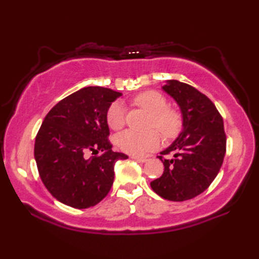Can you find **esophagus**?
Listing matches in <instances>:
<instances>
[{"mask_svg":"<svg viewBox=\"0 0 259 259\" xmlns=\"http://www.w3.org/2000/svg\"><path fill=\"white\" fill-rule=\"evenodd\" d=\"M130 157H131V159L136 160V161H138V162H142V163H144V162L147 161L146 157H140V156H136V155H131Z\"/></svg>","mask_w":259,"mask_h":259,"instance_id":"esophagus-1","label":"esophagus"}]
</instances>
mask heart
I'll use <instances>...</instances> for the list:
<instances>
[{
    "label": "heart",
    "instance_id": "obj_1",
    "mask_svg": "<svg viewBox=\"0 0 259 259\" xmlns=\"http://www.w3.org/2000/svg\"><path fill=\"white\" fill-rule=\"evenodd\" d=\"M134 103L152 114L151 125L160 131L165 138H174L181 133L183 119L177 109L168 107L163 95L154 90L145 91L134 98ZM107 123L112 129H120L125 122L124 105L120 100L111 104L106 114ZM117 146L133 155H142L155 150L161 144V136L156 130L146 133L128 129L122 131L116 138Z\"/></svg>",
    "mask_w": 259,
    "mask_h": 259
}]
</instances>
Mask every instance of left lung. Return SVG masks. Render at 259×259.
Segmentation results:
<instances>
[{
	"label": "left lung",
	"instance_id": "obj_1",
	"mask_svg": "<svg viewBox=\"0 0 259 259\" xmlns=\"http://www.w3.org/2000/svg\"><path fill=\"white\" fill-rule=\"evenodd\" d=\"M162 89L181 108L183 131L157 156L164 171L151 187L165 200L186 201L207 190L219 172L226 152L224 122L211 100L192 85L168 80ZM169 152L173 159H163Z\"/></svg>",
	"mask_w": 259,
	"mask_h": 259
}]
</instances>
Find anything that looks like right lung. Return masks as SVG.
<instances>
[{
    "instance_id": "add662e5",
    "label": "right lung",
    "mask_w": 259,
    "mask_h": 259,
    "mask_svg": "<svg viewBox=\"0 0 259 259\" xmlns=\"http://www.w3.org/2000/svg\"><path fill=\"white\" fill-rule=\"evenodd\" d=\"M121 93L82 88L55 105L35 138L34 156L43 184L59 202L85 209L99 203L114 182V164L125 160L112 151L106 114ZM88 151L100 156L87 158Z\"/></svg>"
}]
</instances>
